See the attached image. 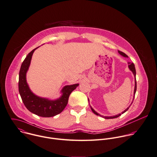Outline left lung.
Here are the masks:
<instances>
[{
  "label": "left lung",
  "mask_w": 157,
  "mask_h": 157,
  "mask_svg": "<svg viewBox=\"0 0 157 157\" xmlns=\"http://www.w3.org/2000/svg\"><path fill=\"white\" fill-rule=\"evenodd\" d=\"M118 52H119V53L121 55L123 56L124 57H128L127 55L125 54L124 52H122V51H118ZM128 64H129V65H128L129 68H130V70L133 72V73L134 74V76H135V90H134V94H135V93H136V87H137V86H136V69H135V65H134L133 63L128 62ZM134 98H135V97H134ZM130 106H129L128 108H127V109H126L124 112H122V114H124V113H125V112L129 109ZM91 109H92V111H93V113H94L95 114H96V115H97V116H101V115H100L99 114H98L96 111H95V110H94L92 108H91ZM121 115V114H117V115H116V116H111V117H103V116H102V117H103L105 119H114V118H117V117H119Z\"/></svg>",
  "instance_id": "1"
}]
</instances>
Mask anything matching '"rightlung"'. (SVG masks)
<instances>
[{
	"label": "right lung",
	"instance_id": "add662e5",
	"mask_svg": "<svg viewBox=\"0 0 157 157\" xmlns=\"http://www.w3.org/2000/svg\"><path fill=\"white\" fill-rule=\"evenodd\" d=\"M36 48L29 52L22 63L19 73V92L24 105L30 112L40 117H51L60 114L65 109L68 103L70 95L79 84L65 86L62 90L63 94L62 97L56 100H48L35 95L29 88L26 82L25 75L32 54Z\"/></svg>",
	"mask_w": 157,
	"mask_h": 157
}]
</instances>
